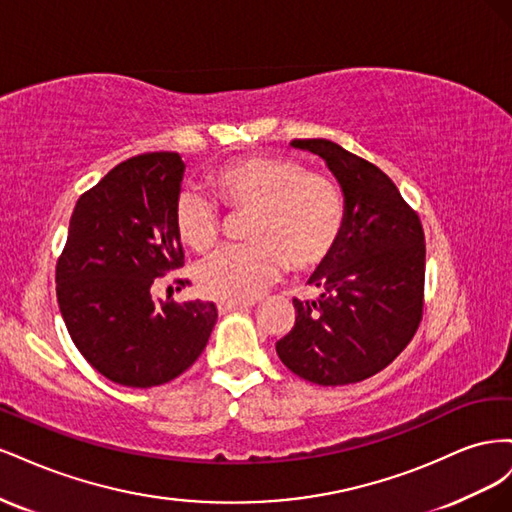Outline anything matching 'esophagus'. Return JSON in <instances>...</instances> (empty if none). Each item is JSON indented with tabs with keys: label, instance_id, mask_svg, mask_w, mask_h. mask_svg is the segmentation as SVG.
I'll use <instances>...</instances> for the list:
<instances>
[{
	"label": "esophagus",
	"instance_id": "esophagus-1",
	"mask_svg": "<svg viewBox=\"0 0 512 512\" xmlns=\"http://www.w3.org/2000/svg\"><path fill=\"white\" fill-rule=\"evenodd\" d=\"M250 301H220L218 303V312L220 314H230V312H239V309L250 307Z\"/></svg>",
	"mask_w": 512,
	"mask_h": 512
}]
</instances>
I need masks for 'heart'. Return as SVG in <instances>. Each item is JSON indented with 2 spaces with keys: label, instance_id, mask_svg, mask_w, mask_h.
<instances>
[{
  "label": "heart",
  "instance_id": "1",
  "mask_svg": "<svg viewBox=\"0 0 512 512\" xmlns=\"http://www.w3.org/2000/svg\"><path fill=\"white\" fill-rule=\"evenodd\" d=\"M209 183L226 209L250 213V243L224 247L200 262L194 275L205 297L254 299L286 267L314 271L335 252L346 220L344 194L333 179L312 173L299 160L250 153L215 168ZM175 230L183 245L205 254L220 239L218 209L198 192H181Z\"/></svg>",
  "mask_w": 512,
  "mask_h": 512
}]
</instances>
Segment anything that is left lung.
I'll return each mask as SVG.
<instances>
[{
  "label": "left lung",
  "instance_id": "1",
  "mask_svg": "<svg viewBox=\"0 0 512 512\" xmlns=\"http://www.w3.org/2000/svg\"><path fill=\"white\" fill-rule=\"evenodd\" d=\"M342 185L346 220L335 252L309 277L316 301L294 303V327L275 344L299 378L342 386L397 359L423 318L425 232L382 170L327 138H297Z\"/></svg>",
  "mask_w": 512,
  "mask_h": 512
}]
</instances>
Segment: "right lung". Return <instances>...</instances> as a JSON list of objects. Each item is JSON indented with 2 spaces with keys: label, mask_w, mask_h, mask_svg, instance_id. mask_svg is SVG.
<instances>
[{
  "label": "right lung",
  "mask_w": 512,
  "mask_h": 512,
  "mask_svg": "<svg viewBox=\"0 0 512 512\" xmlns=\"http://www.w3.org/2000/svg\"><path fill=\"white\" fill-rule=\"evenodd\" d=\"M185 164L153 151L117 164L79 200L55 269L59 312L74 346L108 380L170 382L205 350L218 307L156 301V277L183 267L175 203Z\"/></svg>",
  "instance_id": "obj_1"
}]
</instances>
